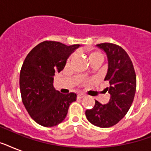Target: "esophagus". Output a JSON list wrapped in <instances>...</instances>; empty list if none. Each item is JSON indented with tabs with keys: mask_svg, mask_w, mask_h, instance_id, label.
<instances>
[{
	"mask_svg": "<svg viewBox=\"0 0 151 151\" xmlns=\"http://www.w3.org/2000/svg\"><path fill=\"white\" fill-rule=\"evenodd\" d=\"M85 94H83V93H79L78 94V98H83V97H85Z\"/></svg>",
	"mask_w": 151,
	"mask_h": 151,
	"instance_id": "obj_1",
	"label": "esophagus"
}]
</instances>
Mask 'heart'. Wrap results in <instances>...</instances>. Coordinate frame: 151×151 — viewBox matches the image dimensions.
<instances>
[{"instance_id":"b5f03b06","label":"heart","mask_w":151,"mask_h":151,"mask_svg":"<svg viewBox=\"0 0 151 151\" xmlns=\"http://www.w3.org/2000/svg\"><path fill=\"white\" fill-rule=\"evenodd\" d=\"M72 58H73V55L69 59L68 62L70 61ZM98 58H103V55L101 54L100 52H96V51H94V52H88V59H89L90 61H92V60H93V59H98Z\"/></svg>"}]
</instances>
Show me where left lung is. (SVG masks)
Instances as JSON below:
<instances>
[{
	"instance_id": "8db88e82",
	"label": "left lung",
	"mask_w": 151,
	"mask_h": 151,
	"mask_svg": "<svg viewBox=\"0 0 151 151\" xmlns=\"http://www.w3.org/2000/svg\"><path fill=\"white\" fill-rule=\"evenodd\" d=\"M107 57L108 69L104 81L110 85L106 91L110 101L101 104L96 100L94 107L85 111L88 121L99 128L114 125L125 116L133 102L136 88V77L133 65L127 52L111 43L96 45Z\"/></svg>"
}]
</instances>
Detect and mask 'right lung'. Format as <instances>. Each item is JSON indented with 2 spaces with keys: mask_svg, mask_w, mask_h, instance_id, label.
<instances>
[{
  "mask_svg": "<svg viewBox=\"0 0 151 151\" xmlns=\"http://www.w3.org/2000/svg\"><path fill=\"white\" fill-rule=\"evenodd\" d=\"M80 45L67 46L58 41H43L26 57L19 77L22 103L29 116L45 127L61 123L77 95L62 94L53 86L56 72L63 70L66 61Z\"/></svg>",
  "mask_w": 151,
  "mask_h": 151,
  "instance_id": "right-lung-1",
  "label": "right lung"
}]
</instances>
